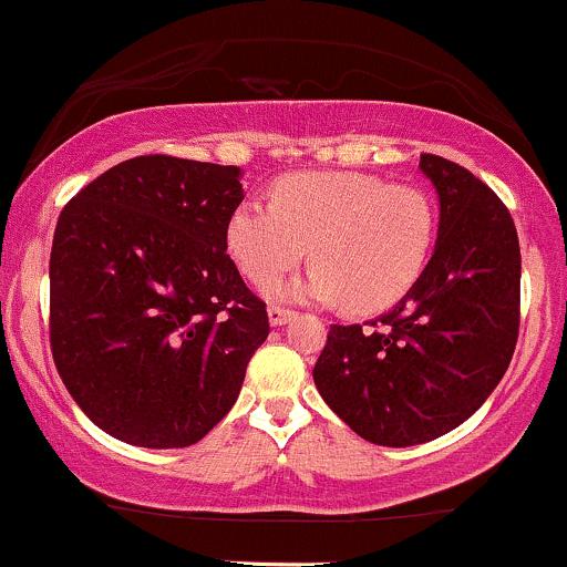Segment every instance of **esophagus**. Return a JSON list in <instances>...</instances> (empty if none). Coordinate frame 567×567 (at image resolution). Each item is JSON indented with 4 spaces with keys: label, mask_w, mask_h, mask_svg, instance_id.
Segmentation results:
<instances>
[{
    "label": "esophagus",
    "mask_w": 567,
    "mask_h": 567,
    "mask_svg": "<svg viewBox=\"0 0 567 567\" xmlns=\"http://www.w3.org/2000/svg\"><path fill=\"white\" fill-rule=\"evenodd\" d=\"M292 317H296V311L292 309H288V306H269V322L275 324H285V322H290Z\"/></svg>",
    "instance_id": "1"
}]
</instances>
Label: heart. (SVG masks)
<instances>
[{
  "label": "heart",
  "instance_id": "heart-1",
  "mask_svg": "<svg viewBox=\"0 0 567 567\" xmlns=\"http://www.w3.org/2000/svg\"><path fill=\"white\" fill-rule=\"evenodd\" d=\"M226 245L258 288L309 256L317 266L285 296L343 301L351 311H383L424 275L434 245V210L419 188L370 173H292L271 202L247 197L231 210Z\"/></svg>",
  "mask_w": 567,
  "mask_h": 567
}]
</instances>
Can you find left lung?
Segmentation results:
<instances>
[{
    "mask_svg": "<svg viewBox=\"0 0 567 567\" xmlns=\"http://www.w3.org/2000/svg\"><path fill=\"white\" fill-rule=\"evenodd\" d=\"M440 229L413 290L375 322L330 324L315 383L362 440L386 447L442 437L491 396L519 333V243L493 188L421 154Z\"/></svg>",
    "mask_w": 567,
    "mask_h": 567,
    "instance_id": "1",
    "label": "left lung"
}]
</instances>
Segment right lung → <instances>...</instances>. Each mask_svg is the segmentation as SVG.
<instances>
[{
    "mask_svg": "<svg viewBox=\"0 0 567 567\" xmlns=\"http://www.w3.org/2000/svg\"><path fill=\"white\" fill-rule=\"evenodd\" d=\"M239 167L146 154L97 175L58 218L50 349L95 426L188 447L229 413L269 336L226 252Z\"/></svg>",
    "mask_w": 567,
    "mask_h": 567,
    "instance_id": "right-lung-1",
    "label": "right lung"
}]
</instances>
